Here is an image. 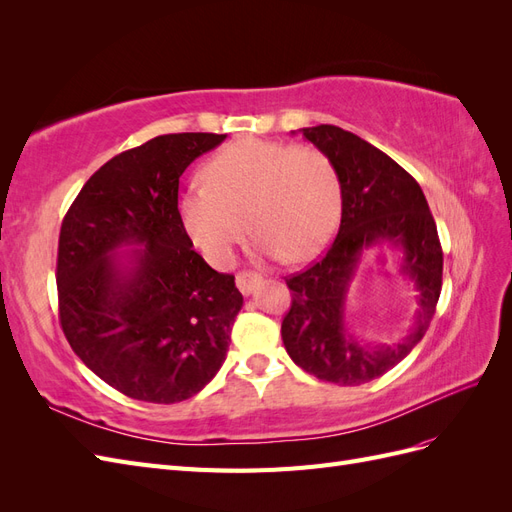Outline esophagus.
<instances>
[{
    "mask_svg": "<svg viewBox=\"0 0 512 512\" xmlns=\"http://www.w3.org/2000/svg\"><path fill=\"white\" fill-rule=\"evenodd\" d=\"M235 282H237V288L243 294H250L262 282V277L258 273H254V271H239L237 277H235Z\"/></svg>",
    "mask_w": 512,
    "mask_h": 512,
    "instance_id": "34e87169",
    "label": "esophagus"
}]
</instances>
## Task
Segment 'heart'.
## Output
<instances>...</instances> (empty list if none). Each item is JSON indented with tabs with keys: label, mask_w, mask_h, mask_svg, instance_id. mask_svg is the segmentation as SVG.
I'll list each match as a JSON object with an SVG mask.
<instances>
[{
	"label": "heart",
	"mask_w": 512,
	"mask_h": 512,
	"mask_svg": "<svg viewBox=\"0 0 512 512\" xmlns=\"http://www.w3.org/2000/svg\"><path fill=\"white\" fill-rule=\"evenodd\" d=\"M205 183L177 194V215L196 250L215 267L256 230L262 254L307 260L329 243L339 215L335 166L314 147L239 138L205 164Z\"/></svg>",
	"instance_id": "b5f03b06"
}]
</instances>
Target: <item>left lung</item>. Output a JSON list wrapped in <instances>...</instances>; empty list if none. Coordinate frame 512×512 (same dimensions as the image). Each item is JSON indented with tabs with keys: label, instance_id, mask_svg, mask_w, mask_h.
<instances>
[{
	"label": "left lung",
	"instance_id": "1",
	"mask_svg": "<svg viewBox=\"0 0 512 512\" xmlns=\"http://www.w3.org/2000/svg\"><path fill=\"white\" fill-rule=\"evenodd\" d=\"M335 166L342 222L331 247L312 267L286 277L292 303L282 320L290 359L307 374L339 386L376 380L404 361L436 314L442 290V245L416 179L361 136L322 123L303 128ZM389 242L405 254L404 270L419 290L415 329L395 347H361L345 331V294L360 254Z\"/></svg>",
	"mask_w": 512,
	"mask_h": 512
}]
</instances>
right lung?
<instances>
[{"label": "right lung", "instance_id": "obj_1", "mask_svg": "<svg viewBox=\"0 0 512 512\" xmlns=\"http://www.w3.org/2000/svg\"><path fill=\"white\" fill-rule=\"evenodd\" d=\"M226 134L156 136L87 179L59 232V324L108 386L177 404L218 374L243 305L235 275L192 250L177 215L179 177ZM123 244L141 251L115 257Z\"/></svg>", "mask_w": 512, "mask_h": 512}]
</instances>
